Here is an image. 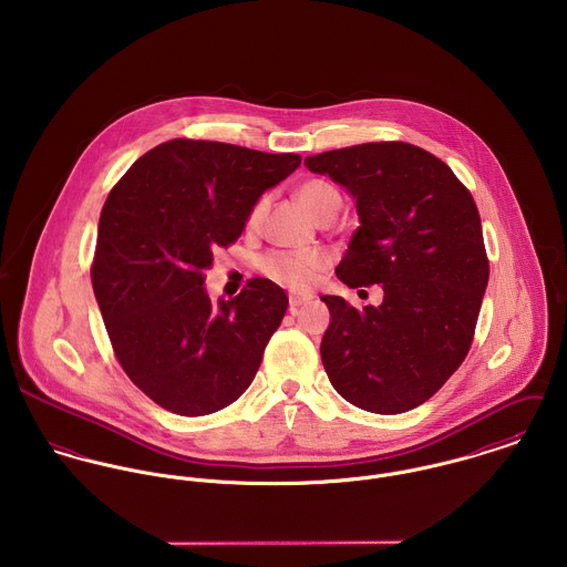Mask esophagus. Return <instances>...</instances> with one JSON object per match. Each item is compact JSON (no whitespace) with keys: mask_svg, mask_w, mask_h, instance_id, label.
Here are the masks:
<instances>
[{"mask_svg":"<svg viewBox=\"0 0 567 567\" xmlns=\"http://www.w3.org/2000/svg\"><path fill=\"white\" fill-rule=\"evenodd\" d=\"M312 297L310 295H301V292H290L288 295V303H290V310H297L301 306H306Z\"/></svg>","mask_w":567,"mask_h":567,"instance_id":"esophagus-1","label":"esophagus"}]
</instances>
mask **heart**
Returning <instances> with one entry per match:
<instances>
[{"instance_id": "b5f03b06", "label": "heart", "mask_w": 567, "mask_h": 567, "mask_svg": "<svg viewBox=\"0 0 567 567\" xmlns=\"http://www.w3.org/2000/svg\"><path fill=\"white\" fill-rule=\"evenodd\" d=\"M297 196L303 203V207L319 220H323L324 216H329L331 212H338L340 207L338 192L321 178H310L301 183L297 189ZM264 209H266V200L259 198L246 216L248 229H255L259 225ZM323 257L312 250H272L259 259V270L264 277L295 290L310 288L317 281V277L323 272Z\"/></svg>"}]
</instances>
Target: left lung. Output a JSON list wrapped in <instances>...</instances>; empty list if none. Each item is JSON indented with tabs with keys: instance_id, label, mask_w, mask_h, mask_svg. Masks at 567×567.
I'll return each mask as SVG.
<instances>
[{
	"instance_id": "1",
	"label": "left lung",
	"mask_w": 567,
	"mask_h": 567,
	"mask_svg": "<svg viewBox=\"0 0 567 567\" xmlns=\"http://www.w3.org/2000/svg\"><path fill=\"white\" fill-rule=\"evenodd\" d=\"M355 198V229L336 277L382 284L380 308L327 297L321 358L331 386L378 414L427 402L463 364L478 323L488 257L472 192L447 163L405 142L308 157Z\"/></svg>"
}]
</instances>
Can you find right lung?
<instances>
[{
  "instance_id": "obj_1",
  "label": "right lung",
  "mask_w": 567,
  "mask_h": 567,
  "mask_svg": "<svg viewBox=\"0 0 567 567\" xmlns=\"http://www.w3.org/2000/svg\"><path fill=\"white\" fill-rule=\"evenodd\" d=\"M299 165L295 153L183 137L148 151L109 192L91 284L120 367L155 404L200 416L250 386L288 297L255 277L214 306L205 270L243 236L257 198Z\"/></svg>"
}]
</instances>
